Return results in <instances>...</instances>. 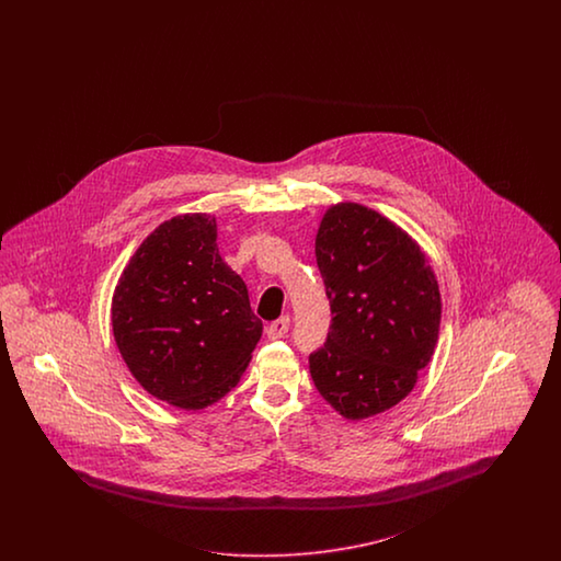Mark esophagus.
<instances>
[{
    "instance_id": "34e87169",
    "label": "esophagus",
    "mask_w": 561,
    "mask_h": 561,
    "mask_svg": "<svg viewBox=\"0 0 561 561\" xmlns=\"http://www.w3.org/2000/svg\"><path fill=\"white\" fill-rule=\"evenodd\" d=\"M288 329L289 317H279L277 321H273V323L267 327V337H270V340H282V337H286Z\"/></svg>"
}]
</instances>
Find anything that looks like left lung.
<instances>
[{
  "label": "left lung",
  "mask_w": 561,
  "mask_h": 561,
  "mask_svg": "<svg viewBox=\"0 0 561 561\" xmlns=\"http://www.w3.org/2000/svg\"><path fill=\"white\" fill-rule=\"evenodd\" d=\"M314 255L333 319L308 356L310 376L343 417L364 420L405 399L427 366L440 329L438 284L420 247L364 205L324 214Z\"/></svg>",
  "instance_id": "8db88e82"
}]
</instances>
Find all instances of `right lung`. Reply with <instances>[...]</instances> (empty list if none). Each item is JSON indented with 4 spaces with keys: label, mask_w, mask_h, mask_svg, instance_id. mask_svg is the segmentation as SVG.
<instances>
[{
    "label": "right lung",
    "mask_w": 561,
    "mask_h": 561,
    "mask_svg": "<svg viewBox=\"0 0 561 561\" xmlns=\"http://www.w3.org/2000/svg\"><path fill=\"white\" fill-rule=\"evenodd\" d=\"M216 240L207 214L160 224L113 296V333L127 368L176 408L204 409L232 391L263 331Z\"/></svg>",
    "instance_id": "obj_1"
}]
</instances>
